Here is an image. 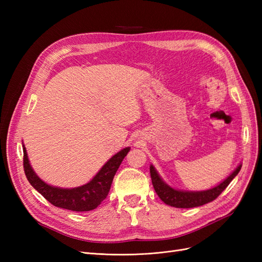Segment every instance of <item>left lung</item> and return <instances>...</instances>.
<instances>
[{"instance_id": "8db88e82", "label": "left lung", "mask_w": 262, "mask_h": 262, "mask_svg": "<svg viewBox=\"0 0 262 262\" xmlns=\"http://www.w3.org/2000/svg\"><path fill=\"white\" fill-rule=\"evenodd\" d=\"M241 168L242 164L237 166V168L224 181H222L220 185L209 190H203V191H184V190H177L171 188L158 175V172L156 171L153 165L149 166V172L155 191L164 203L173 208L189 209L200 207V205L215 200L224 191L225 188L229 185V182L237 176Z\"/></svg>"}]
</instances>
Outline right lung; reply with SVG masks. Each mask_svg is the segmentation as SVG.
<instances>
[{"mask_svg":"<svg viewBox=\"0 0 262 262\" xmlns=\"http://www.w3.org/2000/svg\"><path fill=\"white\" fill-rule=\"evenodd\" d=\"M129 150L130 147L121 149L102 166L101 169L91 181L76 188H59L46 184L31 168L26 147L23 144L24 170H25V175L29 184L54 207L75 212L91 211L96 209L104 199H106L119 166Z\"/></svg>","mask_w":262,"mask_h":262,"instance_id":"obj_1","label":"right lung"}]
</instances>
